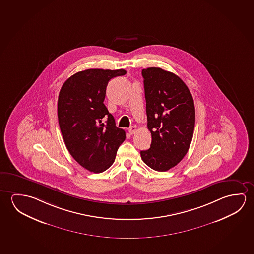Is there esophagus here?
<instances>
[{"mask_svg":"<svg viewBox=\"0 0 254 254\" xmlns=\"http://www.w3.org/2000/svg\"><path fill=\"white\" fill-rule=\"evenodd\" d=\"M136 131H137V128L135 126H131L129 129V132L130 135H133Z\"/></svg>","mask_w":254,"mask_h":254,"instance_id":"obj_1","label":"esophagus"}]
</instances>
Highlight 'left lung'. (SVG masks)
Returning a JSON list of instances; mask_svg holds the SVG:
<instances>
[{
  "label": "left lung",
  "instance_id": "obj_1",
  "mask_svg": "<svg viewBox=\"0 0 254 254\" xmlns=\"http://www.w3.org/2000/svg\"><path fill=\"white\" fill-rule=\"evenodd\" d=\"M150 148L141 151L143 161L156 171H167L186 156L193 137L194 101L187 85L161 68L142 69Z\"/></svg>",
  "mask_w": 254,
  "mask_h": 254
}]
</instances>
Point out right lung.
Instances as JSON below:
<instances>
[{"label":"right lung","instance_id":"obj_1","mask_svg":"<svg viewBox=\"0 0 254 254\" xmlns=\"http://www.w3.org/2000/svg\"><path fill=\"white\" fill-rule=\"evenodd\" d=\"M126 70L89 68L68 77L58 97L61 132L70 155L83 168L101 173L113 164L125 131L103 101L109 81ZM104 118L107 121L103 123Z\"/></svg>","mask_w":254,"mask_h":254}]
</instances>
